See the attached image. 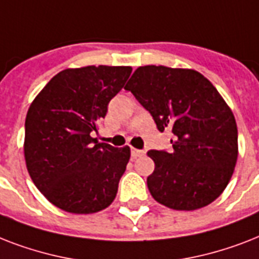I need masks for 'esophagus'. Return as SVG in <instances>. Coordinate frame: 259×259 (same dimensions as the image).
<instances>
[{
	"label": "esophagus",
	"mask_w": 259,
	"mask_h": 259,
	"mask_svg": "<svg viewBox=\"0 0 259 259\" xmlns=\"http://www.w3.org/2000/svg\"><path fill=\"white\" fill-rule=\"evenodd\" d=\"M142 154H144V150L134 149V148H132V157H133V158L140 157V156H142Z\"/></svg>",
	"instance_id": "1"
}]
</instances>
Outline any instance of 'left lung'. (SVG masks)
<instances>
[{
    "label": "left lung",
    "instance_id": "1",
    "mask_svg": "<svg viewBox=\"0 0 259 259\" xmlns=\"http://www.w3.org/2000/svg\"><path fill=\"white\" fill-rule=\"evenodd\" d=\"M125 90L173 133V149L149 150L154 161L148 188L156 201L180 211L212 203L229 184L238 157L233 111L212 83L197 71L144 66Z\"/></svg>",
    "mask_w": 259,
    "mask_h": 259
}]
</instances>
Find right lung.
<instances>
[{
	"instance_id": "obj_1",
	"label": "right lung",
	"mask_w": 259,
	"mask_h": 259,
	"mask_svg": "<svg viewBox=\"0 0 259 259\" xmlns=\"http://www.w3.org/2000/svg\"><path fill=\"white\" fill-rule=\"evenodd\" d=\"M132 67L89 66L55 75L32 102L24 154L37 189L63 211L93 213L109 207L130 158L91 137Z\"/></svg>"
}]
</instances>
